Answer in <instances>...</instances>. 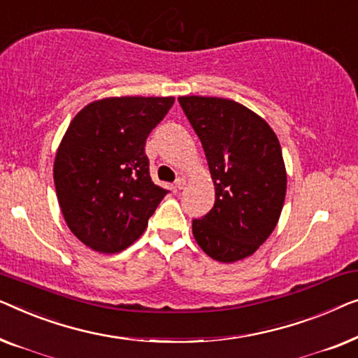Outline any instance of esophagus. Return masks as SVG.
Wrapping results in <instances>:
<instances>
[{
	"label": "esophagus",
	"mask_w": 358,
	"mask_h": 358,
	"mask_svg": "<svg viewBox=\"0 0 358 358\" xmlns=\"http://www.w3.org/2000/svg\"><path fill=\"white\" fill-rule=\"evenodd\" d=\"M185 185H186V180L183 177H178L177 180H175V188L177 189H183Z\"/></svg>",
	"instance_id": "obj_1"
}]
</instances>
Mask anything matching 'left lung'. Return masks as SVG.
I'll list each match as a JSON object with an SVG mask.
<instances>
[{"label": "left lung", "mask_w": 358, "mask_h": 358, "mask_svg": "<svg viewBox=\"0 0 358 358\" xmlns=\"http://www.w3.org/2000/svg\"><path fill=\"white\" fill-rule=\"evenodd\" d=\"M178 102L203 144L214 181V208L193 219V235L220 263L251 256L273 234L287 173L278 136L235 100L186 95Z\"/></svg>", "instance_id": "8db88e82"}]
</instances>
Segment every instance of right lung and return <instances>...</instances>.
Returning <instances> with one entry per match:
<instances>
[{
	"label": "right lung",
	"mask_w": 358,
	"mask_h": 358,
	"mask_svg": "<svg viewBox=\"0 0 358 358\" xmlns=\"http://www.w3.org/2000/svg\"><path fill=\"white\" fill-rule=\"evenodd\" d=\"M173 102L108 97L69 123L55 157V188L69 230L94 251L128 248L169 193L150 178L145 139Z\"/></svg>",
	"instance_id": "obj_1"
}]
</instances>
